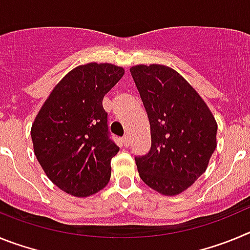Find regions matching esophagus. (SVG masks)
I'll use <instances>...</instances> for the list:
<instances>
[{
	"mask_svg": "<svg viewBox=\"0 0 250 250\" xmlns=\"http://www.w3.org/2000/svg\"><path fill=\"white\" fill-rule=\"evenodd\" d=\"M123 143H124V146H129V144H130V139H129V136H124V139H123Z\"/></svg>",
	"mask_w": 250,
	"mask_h": 250,
	"instance_id": "1",
	"label": "esophagus"
}]
</instances>
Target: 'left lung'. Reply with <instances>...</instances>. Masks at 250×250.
Here are the masks:
<instances>
[{"label":"left lung","mask_w":250,"mask_h":250,"mask_svg":"<svg viewBox=\"0 0 250 250\" xmlns=\"http://www.w3.org/2000/svg\"><path fill=\"white\" fill-rule=\"evenodd\" d=\"M130 72L151 132L150 151L135 158L139 175L159 194L179 195L207 170L218 124L202 96L174 68L141 63Z\"/></svg>","instance_id":"left-lung-1"}]
</instances>
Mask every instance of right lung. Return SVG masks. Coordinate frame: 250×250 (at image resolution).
Instances as JSON below:
<instances>
[{
  "label": "right lung",
  "mask_w": 250,
  "mask_h": 250,
  "mask_svg": "<svg viewBox=\"0 0 250 250\" xmlns=\"http://www.w3.org/2000/svg\"><path fill=\"white\" fill-rule=\"evenodd\" d=\"M125 74L114 63L76 66L54 87L37 112L31 138L47 178L77 198L107 185L119 147L107 136L103 99Z\"/></svg>",
  "instance_id": "right-lung-1"
}]
</instances>
